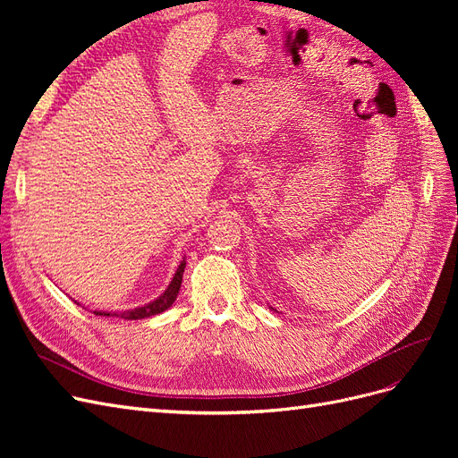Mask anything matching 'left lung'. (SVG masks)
<instances>
[{"mask_svg":"<svg viewBox=\"0 0 458 458\" xmlns=\"http://www.w3.org/2000/svg\"><path fill=\"white\" fill-rule=\"evenodd\" d=\"M269 310H273V311H276V310H275V308H271V306H269Z\"/></svg>","mask_w":458,"mask_h":458,"instance_id":"left-lung-1","label":"left lung"}]
</instances>
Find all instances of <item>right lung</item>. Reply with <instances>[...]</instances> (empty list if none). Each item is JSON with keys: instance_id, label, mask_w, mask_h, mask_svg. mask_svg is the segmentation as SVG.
Masks as SVG:
<instances>
[{"instance_id": "obj_1", "label": "right lung", "mask_w": 458, "mask_h": 458, "mask_svg": "<svg viewBox=\"0 0 458 458\" xmlns=\"http://www.w3.org/2000/svg\"><path fill=\"white\" fill-rule=\"evenodd\" d=\"M185 258L182 259V263H179L172 281L168 284V288L164 290V293L157 298L152 300L148 303H145V306H140V308H133V310H126V311H93L95 315H105V317H122V318H128V321H137V318H147V317H152V315H158L162 311L168 310L172 303L175 301L177 294H179V288H182V281H183V271H185Z\"/></svg>"}]
</instances>
